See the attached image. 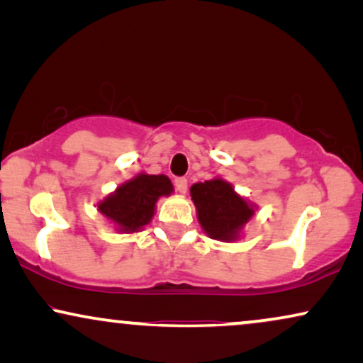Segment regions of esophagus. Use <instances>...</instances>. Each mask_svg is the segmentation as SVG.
<instances>
[{
    "instance_id": "1",
    "label": "esophagus",
    "mask_w": 363,
    "mask_h": 363,
    "mask_svg": "<svg viewBox=\"0 0 363 363\" xmlns=\"http://www.w3.org/2000/svg\"><path fill=\"white\" fill-rule=\"evenodd\" d=\"M174 186H176L177 192H181V194H186V192H187V179L186 177H176V181H174Z\"/></svg>"
}]
</instances>
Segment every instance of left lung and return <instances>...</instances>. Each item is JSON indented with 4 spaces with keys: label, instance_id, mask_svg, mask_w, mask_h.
<instances>
[{
    "label": "left lung",
    "instance_id": "left-lung-1",
    "mask_svg": "<svg viewBox=\"0 0 363 363\" xmlns=\"http://www.w3.org/2000/svg\"><path fill=\"white\" fill-rule=\"evenodd\" d=\"M197 219L206 234L217 240H234L254 209L222 179L199 182L191 187Z\"/></svg>",
    "mask_w": 363,
    "mask_h": 363
}]
</instances>
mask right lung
<instances>
[{
    "label": "right lung",
    "mask_w": 363,
    "mask_h": 363,
    "mask_svg": "<svg viewBox=\"0 0 363 363\" xmlns=\"http://www.w3.org/2000/svg\"><path fill=\"white\" fill-rule=\"evenodd\" d=\"M172 184L166 176L139 174L116 189L114 194L98 206L103 214L119 227V230L136 232L149 224L154 216L156 201L161 196H169Z\"/></svg>",
    "instance_id": "right-lung-1"
}]
</instances>
